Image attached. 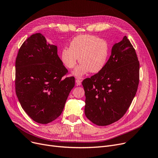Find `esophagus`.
I'll return each instance as SVG.
<instances>
[{
	"label": "esophagus",
	"mask_w": 158,
	"mask_h": 158,
	"mask_svg": "<svg viewBox=\"0 0 158 158\" xmlns=\"http://www.w3.org/2000/svg\"><path fill=\"white\" fill-rule=\"evenodd\" d=\"M75 83H76L77 86H80L81 85V81L77 79H76V81H75Z\"/></svg>",
	"instance_id": "34e87169"
}]
</instances>
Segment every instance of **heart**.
<instances>
[{"label": "heart", "mask_w": 158, "mask_h": 158, "mask_svg": "<svg viewBox=\"0 0 158 158\" xmlns=\"http://www.w3.org/2000/svg\"><path fill=\"white\" fill-rule=\"evenodd\" d=\"M110 53L106 40L89 34L75 37L70 47H64L60 52V59L68 69L76 65L78 57L81 63L75 68L72 75L81 77L88 72L98 73L105 68Z\"/></svg>", "instance_id": "b5f03b06"}]
</instances>
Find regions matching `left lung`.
Masks as SVG:
<instances>
[{
	"mask_svg": "<svg viewBox=\"0 0 158 158\" xmlns=\"http://www.w3.org/2000/svg\"><path fill=\"white\" fill-rule=\"evenodd\" d=\"M139 78L137 54L125 36L112 46L103 69L82 83L86 118L98 126H106L120 119L135 97Z\"/></svg>",
	"mask_w": 158,
	"mask_h": 158,
	"instance_id": "8db88e82",
	"label": "left lung"
}]
</instances>
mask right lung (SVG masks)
Listing matches in <instances>:
<instances>
[{
	"label": "right lung",
	"mask_w": 158,
	"mask_h": 158,
	"mask_svg": "<svg viewBox=\"0 0 158 158\" xmlns=\"http://www.w3.org/2000/svg\"><path fill=\"white\" fill-rule=\"evenodd\" d=\"M68 70L57 55V47L43 34L27 39L15 61V92L25 112L34 121L47 124L62 113L75 86L73 77L63 78Z\"/></svg>",
	"instance_id": "obj_1"
}]
</instances>
